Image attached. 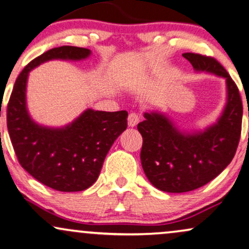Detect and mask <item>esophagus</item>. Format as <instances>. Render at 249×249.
I'll use <instances>...</instances> for the list:
<instances>
[{"mask_svg":"<svg viewBox=\"0 0 249 249\" xmlns=\"http://www.w3.org/2000/svg\"><path fill=\"white\" fill-rule=\"evenodd\" d=\"M127 122H128V126H131V127L137 126L138 123L140 122V116L138 115L137 112H131L130 115H128Z\"/></svg>","mask_w":249,"mask_h":249,"instance_id":"esophagus-1","label":"esophagus"}]
</instances>
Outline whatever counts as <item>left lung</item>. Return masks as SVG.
Segmentation results:
<instances>
[{"instance_id":"left-lung-1","label":"left lung","mask_w":249,"mask_h":249,"mask_svg":"<svg viewBox=\"0 0 249 249\" xmlns=\"http://www.w3.org/2000/svg\"><path fill=\"white\" fill-rule=\"evenodd\" d=\"M198 71L225 77L227 102L215 124L202 132H181L162 113L146 112L138 124L142 136V169L152 184L166 193H187L203 187L229 166L241 136L242 101L225 68L212 56L183 53Z\"/></svg>"}]
</instances>
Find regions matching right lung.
Masks as SVG:
<instances>
[{"instance_id":"right-lung-1","label":"right lung","mask_w":249,"mask_h":249,"mask_svg":"<svg viewBox=\"0 0 249 249\" xmlns=\"http://www.w3.org/2000/svg\"><path fill=\"white\" fill-rule=\"evenodd\" d=\"M90 50L54 47L29 62L15 82L7 107V126L18 162L47 187L64 193L82 191L97 179L112 143L127 127V111L88 109L61 128L44 127L30 118L25 89L29 71L52 59L81 60Z\"/></svg>"}]
</instances>
